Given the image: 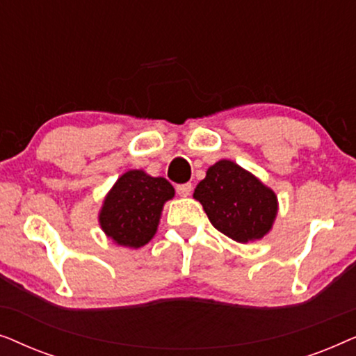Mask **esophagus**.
I'll list each match as a JSON object with an SVG mask.
<instances>
[{
  "label": "esophagus",
  "mask_w": 356,
  "mask_h": 356,
  "mask_svg": "<svg viewBox=\"0 0 356 356\" xmlns=\"http://www.w3.org/2000/svg\"><path fill=\"white\" fill-rule=\"evenodd\" d=\"M191 191H193V186H191V183L178 184V186H177V193H178L179 196H181V197H188L189 194H191Z\"/></svg>",
  "instance_id": "esophagus-1"
}]
</instances>
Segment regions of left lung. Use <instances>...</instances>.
Returning a JSON list of instances; mask_svg holds the SVG:
<instances>
[{"label":"left lung","instance_id":"1","mask_svg":"<svg viewBox=\"0 0 356 356\" xmlns=\"http://www.w3.org/2000/svg\"><path fill=\"white\" fill-rule=\"evenodd\" d=\"M193 197L202 204L212 225L236 243L264 238L279 212L274 189L227 159L207 168Z\"/></svg>","mask_w":356,"mask_h":356}]
</instances>
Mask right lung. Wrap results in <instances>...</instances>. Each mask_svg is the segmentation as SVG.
<instances>
[{
	"instance_id": "right-lung-1",
	"label": "right lung",
	"mask_w": 356,
	"mask_h": 356,
	"mask_svg": "<svg viewBox=\"0 0 356 356\" xmlns=\"http://www.w3.org/2000/svg\"><path fill=\"white\" fill-rule=\"evenodd\" d=\"M173 197L175 188L163 177L128 170L104 197L100 228L115 245L138 250L155 236L165 202Z\"/></svg>"
}]
</instances>
